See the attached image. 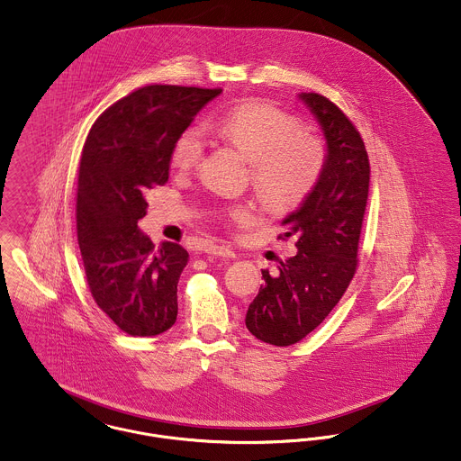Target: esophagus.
<instances>
[{
	"label": "esophagus",
	"instance_id": "1",
	"mask_svg": "<svg viewBox=\"0 0 461 461\" xmlns=\"http://www.w3.org/2000/svg\"><path fill=\"white\" fill-rule=\"evenodd\" d=\"M211 256H219V258H235V250L230 245L209 244L203 249Z\"/></svg>",
	"mask_w": 461,
	"mask_h": 461
}]
</instances>
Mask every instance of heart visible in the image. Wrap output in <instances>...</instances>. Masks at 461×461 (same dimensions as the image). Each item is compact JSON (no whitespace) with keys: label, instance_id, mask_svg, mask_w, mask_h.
<instances>
[{"label":"heart","instance_id":"heart-1","mask_svg":"<svg viewBox=\"0 0 461 461\" xmlns=\"http://www.w3.org/2000/svg\"><path fill=\"white\" fill-rule=\"evenodd\" d=\"M203 131L235 146L252 163V183L273 209L298 205L315 188L324 170V144L299 134L298 118L267 103H247L209 118ZM205 137L198 127L186 129L174 146L172 165L188 170L200 162ZM233 214L249 217L239 207Z\"/></svg>","mask_w":461,"mask_h":461}]
</instances>
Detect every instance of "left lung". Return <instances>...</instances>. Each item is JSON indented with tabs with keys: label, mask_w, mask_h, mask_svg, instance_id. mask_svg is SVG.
<instances>
[{
	"label": "left lung",
	"mask_w": 461,
	"mask_h": 461,
	"mask_svg": "<svg viewBox=\"0 0 461 461\" xmlns=\"http://www.w3.org/2000/svg\"><path fill=\"white\" fill-rule=\"evenodd\" d=\"M324 137L325 165L298 211L282 221L298 252L278 271H263L245 325L252 336L289 347L324 322L345 294L357 268V250L369 194V160L345 113L319 94H298Z\"/></svg>",
	"instance_id": "8db88e82"
}]
</instances>
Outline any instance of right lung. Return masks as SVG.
<instances>
[{
  "instance_id": "right-lung-1",
  "label": "right lung",
  "mask_w": 461,
  "mask_h": 461,
  "mask_svg": "<svg viewBox=\"0 0 461 461\" xmlns=\"http://www.w3.org/2000/svg\"><path fill=\"white\" fill-rule=\"evenodd\" d=\"M219 88L149 85L120 99L92 125L83 146L77 226L97 306L132 336H157L177 319L181 245L155 247L137 226L146 193L168 181L172 151Z\"/></svg>"
}]
</instances>
